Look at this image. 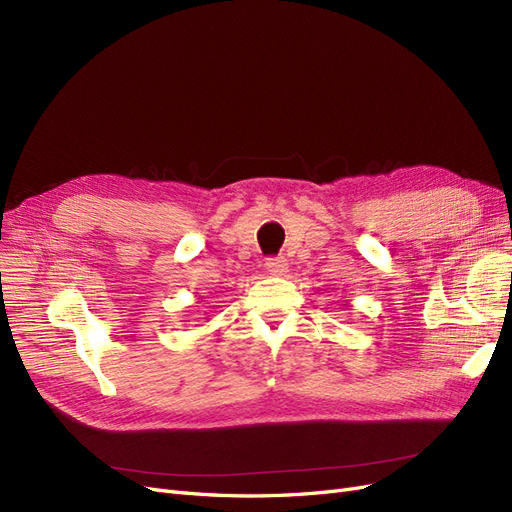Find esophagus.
I'll use <instances>...</instances> for the list:
<instances>
[{"label":"esophagus","instance_id":"34e87169","mask_svg":"<svg viewBox=\"0 0 512 512\" xmlns=\"http://www.w3.org/2000/svg\"><path fill=\"white\" fill-rule=\"evenodd\" d=\"M265 267H267L269 273H273V275H284V273L288 271V260H286L284 256H271V258H267Z\"/></svg>","mask_w":512,"mask_h":512}]
</instances>
